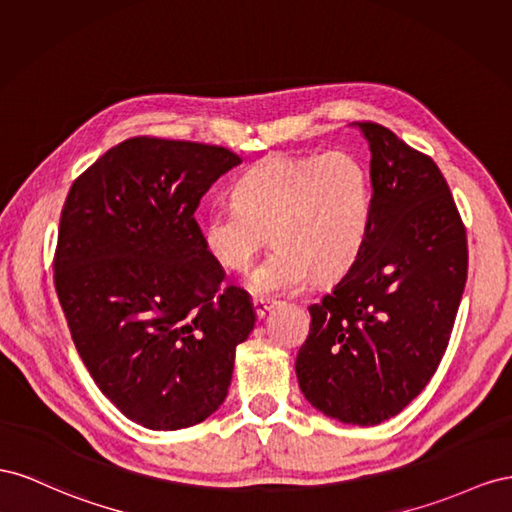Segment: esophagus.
Here are the masks:
<instances>
[{"label": "esophagus", "instance_id": "34e87169", "mask_svg": "<svg viewBox=\"0 0 512 512\" xmlns=\"http://www.w3.org/2000/svg\"><path fill=\"white\" fill-rule=\"evenodd\" d=\"M253 309H255V315L259 319H264L266 313L272 309V300H268V298H253Z\"/></svg>", "mask_w": 512, "mask_h": 512}]
</instances>
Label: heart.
<instances>
[{
	"label": "heart",
	"mask_w": 512,
	"mask_h": 512,
	"mask_svg": "<svg viewBox=\"0 0 512 512\" xmlns=\"http://www.w3.org/2000/svg\"><path fill=\"white\" fill-rule=\"evenodd\" d=\"M233 195L203 214V244L223 268L244 272L272 238L276 248L251 279L259 294L298 289L309 276L328 285L354 266L371 214L369 173L354 154L268 156Z\"/></svg>",
	"instance_id": "1"
}]
</instances>
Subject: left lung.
Masks as SVG:
<instances>
[{
    "instance_id": "left-lung-1",
    "label": "left lung",
    "mask_w": 512,
    "mask_h": 512,
    "mask_svg": "<svg viewBox=\"0 0 512 512\" xmlns=\"http://www.w3.org/2000/svg\"><path fill=\"white\" fill-rule=\"evenodd\" d=\"M371 214L354 266L319 304L296 358L300 390L345 425H379L437 371L467 281V236L433 158L375 122Z\"/></svg>"
}]
</instances>
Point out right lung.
Listing matches in <instances>:
<instances>
[{
    "mask_svg": "<svg viewBox=\"0 0 512 512\" xmlns=\"http://www.w3.org/2000/svg\"><path fill=\"white\" fill-rule=\"evenodd\" d=\"M242 163L221 145L133 137L72 182L53 281L100 392L137 425L193 427L227 397L253 306L208 253L195 210Z\"/></svg>",
    "mask_w": 512,
    "mask_h": 512,
    "instance_id": "right-lung-1",
    "label": "right lung"
}]
</instances>
